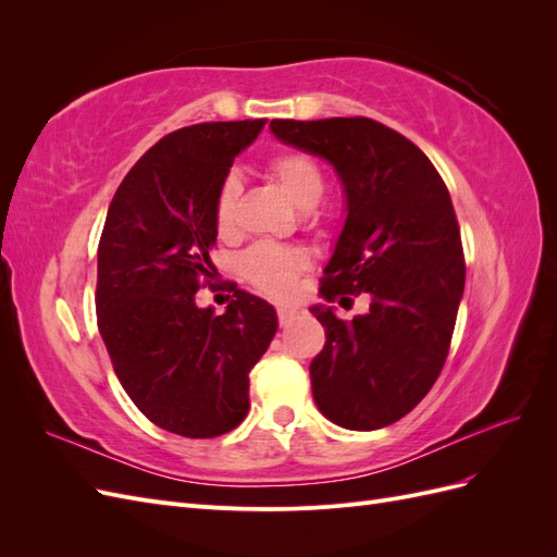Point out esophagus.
Returning <instances> with one entry per match:
<instances>
[{
  "label": "esophagus",
  "instance_id": "34e87169",
  "mask_svg": "<svg viewBox=\"0 0 557 557\" xmlns=\"http://www.w3.org/2000/svg\"><path fill=\"white\" fill-rule=\"evenodd\" d=\"M299 315V311L297 309H288V307H281L278 309V323L283 325V327H288L293 320Z\"/></svg>",
  "mask_w": 557,
  "mask_h": 557
}]
</instances>
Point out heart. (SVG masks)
Returning a JSON list of instances; mask_svg holds the SVG:
<instances>
[{
    "label": "heart",
    "instance_id": "heart-1",
    "mask_svg": "<svg viewBox=\"0 0 557 557\" xmlns=\"http://www.w3.org/2000/svg\"><path fill=\"white\" fill-rule=\"evenodd\" d=\"M267 172L278 188L305 211L313 209L325 193V176L320 166L297 150H285V153L274 156L267 164ZM239 201L242 178L237 174H227L215 199V225L223 237H230L239 227ZM305 269L307 258L301 252L276 244L252 246L242 260L244 276L272 297L288 295L299 272H305Z\"/></svg>",
    "mask_w": 557,
    "mask_h": 557
}]
</instances>
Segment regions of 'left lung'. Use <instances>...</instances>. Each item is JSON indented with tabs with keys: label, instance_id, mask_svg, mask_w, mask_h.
Here are the masks:
<instances>
[{
	"label": "left lung",
	"instance_id": "8db88e82",
	"mask_svg": "<svg viewBox=\"0 0 557 557\" xmlns=\"http://www.w3.org/2000/svg\"><path fill=\"white\" fill-rule=\"evenodd\" d=\"M269 129L330 162L342 181L346 221L320 295L339 305L369 297V311L352 320L311 307L325 327L309 367L315 407L346 430L391 425L430 393L448 356L465 290L450 195L423 150L372 117L272 121Z\"/></svg>",
	"mask_w": 557,
	"mask_h": 557
}]
</instances>
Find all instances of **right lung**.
<instances>
[{
	"label": "right lung",
	"instance_id": "1",
	"mask_svg": "<svg viewBox=\"0 0 557 557\" xmlns=\"http://www.w3.org/2000/svg\"><path fill=\"white\" fill-rule=\"evenodd\" d=\"M264 117L166 134L115 190L97 248V325L113 372L158 428L209 440L248 413V374L272 344L269 301L234 285L225 313L197 307L213 278L215 199Z\"/></svg>",
	"mask_w": 557,
	"mask_h": 557
}]
</instances>
